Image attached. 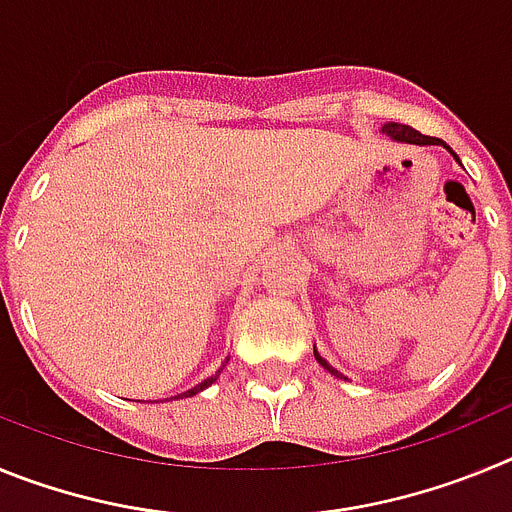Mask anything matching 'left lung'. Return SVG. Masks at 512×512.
Listing matches in <instances>:
<instances>
[{"label": "left lung", "instance_id": "8db88e82", "mask_svg": "<svg viewBox=\"0 0 512 512\" xmlns=\"http://www.w3.org/2000/svg\"><path fill=\"white\" fill-rule=\"evenodd\" d=\"M382 133H387V135H390V138H395V140H402V143H415V146H436V143H441V140L431 138V135L418 133V130H413V128H410V125H400V122H387V125H384V128H382ZM446 148H449V146H446ZM449 151H451V148H449ZM451 153H454V151H451ZM454 158H456V153H454ZM315 359H318V364L325 366V369H328L330 374H336V377H341V374H338L336 369H333V366H328V361H325L323 356L315 354Z\"/></svg>", "mask_w": 512, "mask_h": 512}]
</instances>
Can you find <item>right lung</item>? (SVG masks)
<instances>
[{
	"label": "right lung",
	"instance_id": "right-lung-1",
	"mask_svg": "<svg viewBox=\"0 0 512 512\" xmlns=\"http://www.w3.org/2000/svg\"><path fill=\"white\" fill-rule=\"evenodd\" d=\"M217 374H220V372H217ZM217 374H212V377H210V379H205V382H202V384H197V387H192V390H189V392H184V395H182V397H192V395H197V392L207 390V387H210V384H212V382H215V379H217Z\"/></svg>",
	"mask_w": 512,
	"mask_h": 512
}]
</instances>
